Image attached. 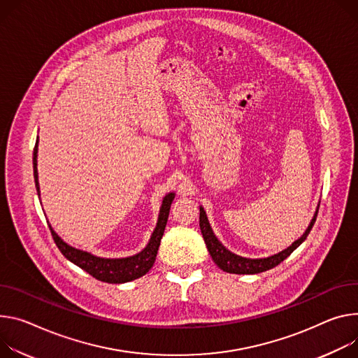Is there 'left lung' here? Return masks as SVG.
Here are the masks:
<instances>
[{"label": "left lung", "instance_id": "obj_1", "mask_svg": "<svg viewBox=\"0 0 358 358\" xmlns=\"http://www.w3.org/2000/svg\"><path fill=\"white\" fill-rule=\"evenodd\" d=\"M317 213H318V210L315 211V214H314V217H313V220L308 225V229L306 230V233L297 241L292 243L289 247H287L281 252L274 254V255L267 257V258H245V257H240V255L231 252L230 250H227L218 241V238L214 236L213 229L210 227V222H208V218H207V214H206L203 207H200V229H201V234L204 237V241H206V245L208 248L210 255L213 257L214 263L222 271L230 273V274H258V273L267 271V270L278 266L307 238V236L310 234L313 225L315 222Z\"/></svg>", "mask_w": 358, "mask_h": 358}]
</instances>
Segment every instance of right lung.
<instances>
[{
    "label": "right lung",
    "mask_w": 358,
    "mask_h": 358,
    "mask_svg": "<svg viewBox=\"0 0 358 358\" xmlns=\"http://www.w3.org/2000/svg\"><path fill=\"white\" fill-rule=\"evenodd\" d=\"M37 152H38V138L34 147V157H32V166H34V180H36V187L37 192L40 196V184H38V171H37ZM174 192L167 194L162 200L159 214H158V221L155 230L147 244V247L140 251L136 255L131 257H125V258H103V257H96L92 255L91 252L74 248L69 245L66 241H62L58 234L51 229V236L61 251V254L66 257L67 259L84 271H87L90 275L94 278L104 281V282H111V284H121L127 281H133L136 278L143 277L147 274L151 267L154 266L157 251L162 238V234H164L166 230V224L169 220L170 214V207L174 200Z\"/></svg>",
    "instance_id": "right-lung-1"
}]
</instances>
